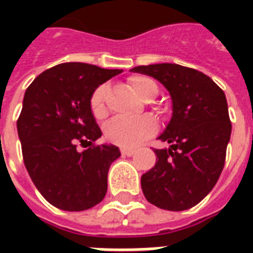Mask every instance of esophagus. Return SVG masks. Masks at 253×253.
<instances>
[{
    "instance_id": "esophagus-1",
    "label": "esophagus",
    "mask_w": 253,
    "mask_h": 253,
    "mask_svg": "<svg viewBox=\"0 0 253 253\" xmlns=\"http://www.w3.org/2000/svg\"><path fill=\"white\" fill-rule=\"evenodd\" d=\"M121 152L123 156H132V154L135 153V150H134V149H128V148H122Z\"/></svg>"
}]
</instances>
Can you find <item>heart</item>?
<instances>
[{
  "instance_id": "b5f03b06",
  "label": "heart",
  "mask_w": 253,
  "mask_h": 253,
  "mask_svg": "<svg viewBox=\"0 0 253 253\" xmlns=\"http://www.w3.org/2000/svg\"><path fill=\"white\" fill-rule=\"evenodd\" d=\"M128 85L134 93L143 101H150L159 93V86L152 78L145 76H135L128 80ZM107 97V86L100 85L94 89L90 96L89 105L90 111L96 119H103L107 115L105 107ZM157 130V125L153 119L148 116H141L137 119H126V118H114L104 127L105 138L110 142L115 143L122 148H134L142 143L146 138L152 137Z\"/></svg>"
}]
</instances>
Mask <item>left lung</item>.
<instances>
[{
    "label": "left lung",
    "instance_id": "left-lung-1",
    "mask_svg": "<svg viewBox=\"0 0 253 253\" xmlns=\"http://www.w3.org/2000/svg\"><path fill=\"white\" fill-rule=\"evenodd\" d=\"M131 72L156 78L172 99V118L159 137L169 148L154 149L156 165L141 177L143 195L164 210L191 209L212 190L225 165L232 132L225 93L206 74L176 63Z\"/></svg>",
    "mask_w": 253,
    "mask_h": 253
}]
</instances>
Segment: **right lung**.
<instances>
[{"mask_svg": "<svg viewBox=\"0 0 253 253\" xmlns=\"http://www.w3.org/2000/svg\"><path fill=\"white\" fill-rule=\"evenodd\" d=\"M119 69L66 62L47 69L27 88L17 121L23 159L36 188L52 206L83 211L104 199L115 145H93L101 130L89 100ZM86 147L78 151L77 145Z\"/></svg>", "mask_w": 253, "mask_h": 253, "instance_id": "add662e5", "label": "right lung"}]
</instances>
